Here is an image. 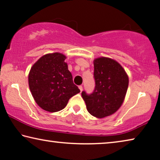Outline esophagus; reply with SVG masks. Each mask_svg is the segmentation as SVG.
<instances>
[{"mask_svg":"<svg viewBox=\"0 0 160 160\" xmlns=\"http://www.w3.org/2000/svg\"><path fill=\"white\" fill-rule=\"evenodd\" d=\"M79 89H80V92H82V91L83 88H82V85H80V86H79Z\"/></svg>","mask_w":160,"mask_h":160,"instance_id":"obj_1","label":"esophagus"}]
</instances>
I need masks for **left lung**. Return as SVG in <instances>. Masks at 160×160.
<instances>
[{"label":"left lung","instance_id":"obj_1","mask_svg":"<svg viewBox=\"0 0 160 160\" xmlns=\"http://www.w3.org/2000/svg\"><path fill=\"white\" fill-rule=\"evenodd\" d=\"M95 86L91 94L82 92L88 111L96 118L111 116L118 110L124 101L128 77L118 62L108 57L94 59Z\"/></svg>","mask_w":160,"mask_h":160}]
</instances>
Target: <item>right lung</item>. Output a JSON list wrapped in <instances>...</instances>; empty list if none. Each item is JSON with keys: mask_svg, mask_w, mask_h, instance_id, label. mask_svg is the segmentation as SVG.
I'll return each mask as SVG.
<instances>
[{"mask_svg": "<svg viewBox=\"0 0 160 160\" xmlns=\"http://www.w3.org/2000/svg\"><path fill=\"white\" fill-rule=\"evenodd\" d=\"M63 54H47L33 65L28 74V85L36 103L43 110L57 112L80 90L73 83L72 75Z\"/></svg>", "mask_w": 160, "mask_h": 160, "instance_id": "add662e5", "label": "right lung"}]
</instances>
